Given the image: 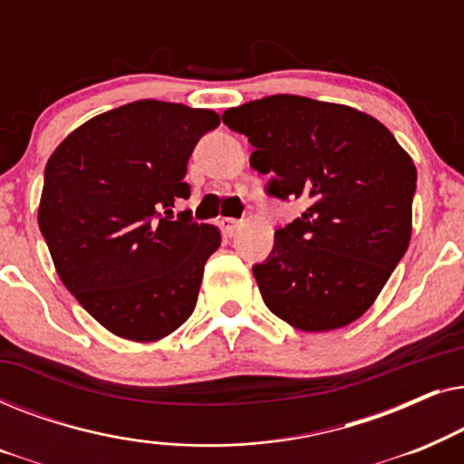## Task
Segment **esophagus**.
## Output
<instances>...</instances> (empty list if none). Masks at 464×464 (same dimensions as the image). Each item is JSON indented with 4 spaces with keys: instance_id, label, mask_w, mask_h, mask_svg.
<instances>
[{
    "instance_id": "34e87169",
    "label": "esophagus",
    "mask_w": 464,
    "mask_h": 464,
    "mask_svg": "<svg viewBox=\"0 0 464 464\" xmlns=\"http://www.w3.org/2000/svg\"><path fill=\"white\" fill-rule=\"evenodd\" d=\"M221 227H224V232L227 234V237H234V234H237V230L240 227V221L232 219V218H224V219H221Z\"/></svg>"
}]
</instances>
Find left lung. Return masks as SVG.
I'll use <instances>...</instances> for the list:
<instances>
[{
    "mask_svg": "<svg viewBox=\"0 0 464 464\" xmlns=\"http://www.w3.org/2000/svg\"><path fill=\"white\" fill-rule=\"evenodd\" d=\"M221 120L249 139L251 167L270 175L266 194L304 205L253 266L266 306L302 332L359 319L408 251L411 158L376 118L295 94L232 107Z\"/></svg>",
    "mask_w": 464,
    "mask_h": 464,
    "instance_id": "obj_1",
    "label": "left lung"
}]
</instances>
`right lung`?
<instances>
[{
  "mask_svg": "<svg viewBox=\"0 0 464 464\" xmlns=\"http://www.w3.org/2000/svg\"><path fill=\"white\" fill-rule=\"evenodd\" d=\"M218 126L211 110L135 101L88 120L50 156L42 237L63 285L120 338L160 340L194 313L221 237L173 207L189 198L196 143Z\"/></svg>",
  "mask_w": 464,
  "mask_h": 464,
  "instance_id": "obj_1",
  "label": "right lung"
}]
</instances>
